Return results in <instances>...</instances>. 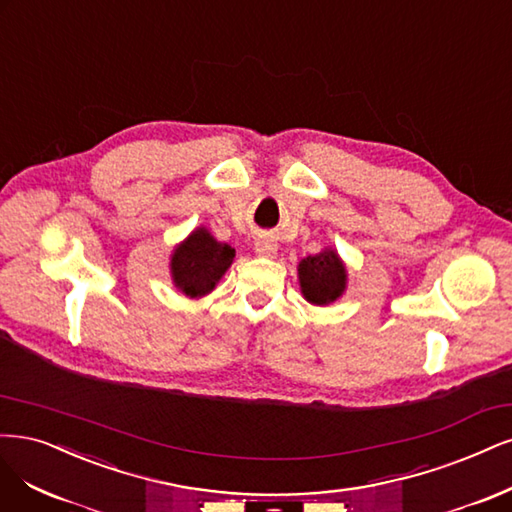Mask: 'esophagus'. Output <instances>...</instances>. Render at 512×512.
Instances as JSON below:
<instances>
[{
	"label": "esophagus",
	"instance_id": "obj_1",
	"mask_svg": "<svg viewBox=\"0 0 512 512\" xmlns=\"http://www.w3.org/2000/svg\"><path fill=\"white\" fill-rule=\"evenodd\" d=\"M276 249H278V244H276L272 238L261 236V238L255 240V253H257L259 257H274V255H276Z\"/></svg>",
	"mask_w": 512,
	"mask_h": 512
}]
</instances>
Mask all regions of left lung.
Here are the masks:
<instances>
[{
  "label": "left lung",
  "instance_id": "8db88e82",
  "mask_svg": "<svg viewBox=\"0 0 512 512\" xmlns=\"http://www.w3.org/2000/svg\"><path fill=\"white\" fill-rule=\"evenodd\" d=\"M302 295L315 306L336 302L346 289V268L334 249L308 255L298 266Z\"/></svg>",
  "mask_w": 512,
  "mask_h": 512
}]
</instances>
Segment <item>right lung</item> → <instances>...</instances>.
<instances>
[{
	"label": "right lung",
	"mask_w": 512,
	"mask_h": 512,
	"mask_svg": "<svg viewBox=\"0 0 512 512\" xmlns=\"http://www.w3.org/2000/svg\"><path fill=\"white\" fill-rule=\"evenodd\" d=\"M234 257L232 246L214 240L206 227H197L172 253L170 272L176 289L187 298H202L217 287Z\"/></svg>",
	"instance_id": "add662e5"
}]
</instances>
